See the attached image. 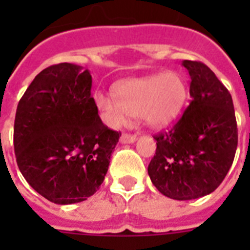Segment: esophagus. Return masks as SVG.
Segmentation results:
<instances>
[{"mask_svg":"<svg viewBox=\"0 0 250 250\" xmlns=\"http://www.w3.org/2000/svg\"><path fill=\"white\" fill-rule=\"evenodd\" d=\"M136 141V135H131V133H123L121 136L122 144H132Z\"/></svg>","mask_w":250,"mask_h":250,"instance_id":"obj_1","label":"esophagus"}]
</instances>
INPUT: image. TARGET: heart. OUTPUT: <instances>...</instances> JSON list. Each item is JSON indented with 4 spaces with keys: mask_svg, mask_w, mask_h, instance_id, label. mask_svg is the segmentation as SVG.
Masks as SVG:
<instances>
[{
    "mask_svg": "<svg viewBox=\"0 0 250 250\" xmlns=\"http://www.w3.org/2000/svg\"><path fill=\"white\" fill-rule=\"evenodd\" d=\"M115 96L94 94L96 106L110 125L119 127L133 115L150 127H164L180 113L187 85L178 72L167 71L125 80L115 88Z\"/></svg>",
    "mask_w": 250,
    "mask_h": 250,
    "instance_id": "b5f03b06",
    "label": "heart"
}]
</instances>
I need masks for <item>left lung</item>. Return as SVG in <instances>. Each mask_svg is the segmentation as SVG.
I'll return each instance as SVG.
<instances>
[{
  "label": "left lung",
  "mask_w": 250,
  "mask_h": 250,
  "mask_svg": "<svg viewBox=\"0 0 250 250\" xmlns=\"http://www.w3.org/2000/svg\"><path fill=\"white\" fill-rule=\"evenodd\" d=\"M190 76L189 106L172 128L154 136L148 166L161 193L184 201L211 193L223 182L237 148L232 97L206 64L183 61Z\"/></svg>",
  "instance_id": "8db88e82"
}]
</instances>
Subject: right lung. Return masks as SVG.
I'll use <instances>...</instances> for the list:
<instances>
[{
    "instance_id": "add662e5",
    "label": "right lung",
    "mask_w": 250,
    "mask_h": 250,
    "mask_svg": "<svg viewBox=\"0 0 250 250\" xmlns=\"http://www.w3.org/2000/svg\"><path fill=\"white\" fill-rule=\"evenodd\" d=\"M92 76L80 66H49L18 104L14 150L21 175L58 205L90 197L105 179L121 132L107 128L90 96Z\"/></svg>"
}]
</instances>
